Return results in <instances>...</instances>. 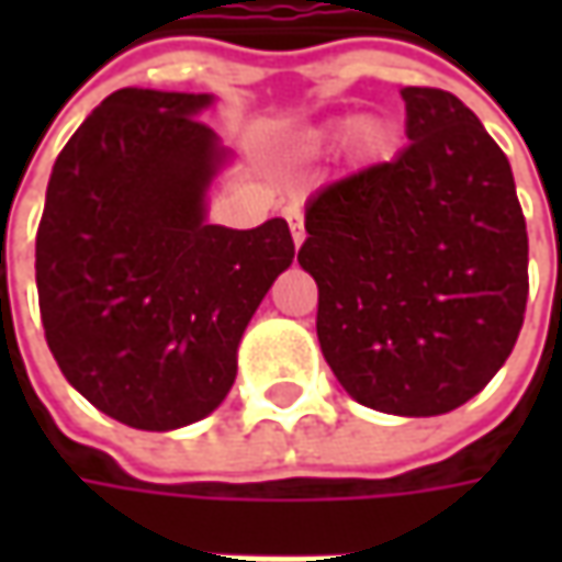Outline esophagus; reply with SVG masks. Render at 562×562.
I'll use <instances>...</instances> for the list:
<instances>
[{
  "label": "esophagus",
  "instance_id": "esophagus-1",
  "mask_svg": "<svg viewBox=\"0 0 562 562\" xmlns=\"http://www.w3.org/2000/svg\"><path fill=\"white\" fill-rule=\"evenodd\" d=\"M284 218H288V225H291L293 244L300 247V244L306 240V227H303V209H300V205H284Z\"/></svg>",
  "mask_w": 562,
  "mask_h": 562
}]
</instances>
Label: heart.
Segmentation results:
<instances>
[{
    "mask_svg": "<svg viewBox=\"0 0 562 562\" xmlns=\"http://www.w3.org/2000/svg\"><path fill=\"white\" fill-rule=\"evenodd\" d=\"M353 143H357L359 149H366V153H378L387 143V127L381 121H359L357 127H353Z\"/></svg>",
    "mask_w": 562,
    "mask_h": 562,
    "instance_id": "b5f03b06",
    "label": "heart"
}]
</instances>
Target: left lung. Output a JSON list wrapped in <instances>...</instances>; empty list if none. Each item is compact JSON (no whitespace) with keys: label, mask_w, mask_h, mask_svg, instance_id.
Masks as SVG:
<instances>
[{"label":"left lung","mask_w":562,"mask_h":562,"mask_svg":"<svg viewBox=\"0 0 562 562\" xmlns=\"http://www.w3.org/2000/svg\"><path fill=\"white\" fill-rule=\"evenodd\" d=\"M409 146L306 205L296 262L315 331L350 397L441 416L507 362L529 300V234L507 156L460 99L406 87Z\"/></svg>","instance_id":"1"}]
</instances>
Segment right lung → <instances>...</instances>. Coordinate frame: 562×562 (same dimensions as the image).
Segmentation results:
<instances>
[{"label":"right lung","instance_id":"right-lung-1","mask_svg":"<svg viewBox=\"0 0 562 562\" xmlns=\"http://www.w3.org/2000/svg\"><path fill=\"white\" fill-rule=\"evenodd\" d=\"M205 93L124 87L53 165L36 227V291L61 375L105 416L168 431L209 416L234 384L237 344L293 262L284 218L205 222L225 149Z\"/></svg>","mask_w":562,"mask_h":562}]
</instances>
